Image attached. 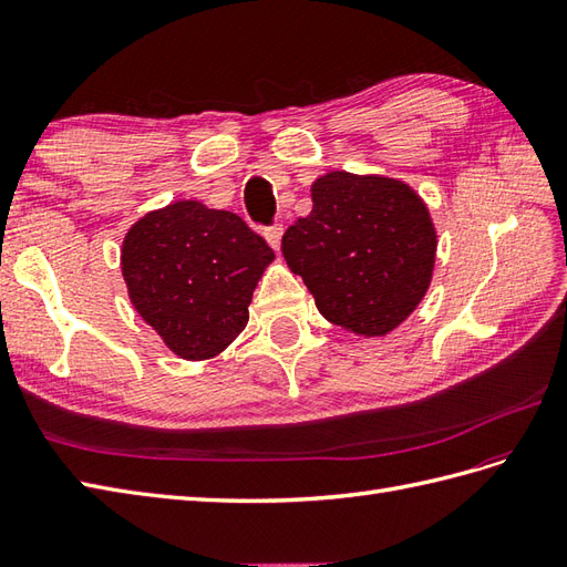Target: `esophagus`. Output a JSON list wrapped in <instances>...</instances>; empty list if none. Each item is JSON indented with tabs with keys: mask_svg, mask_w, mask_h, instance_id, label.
Returning a JSON list of instances; mask_svg holds the SVG:
<instances>
[{
	"mask_svg": "<svg viewBox=\"0 0 567 567\" xmlns=\"http://www.w3.org/2000/svg\"><path fill=\"white\" fill-rule=\"evenodd\" d=\"M282 231H285V227L282 225H272V227H268L266 229V239H268V244L272 246L275 251L280 249V241H282Z\"/></svg>",
	"mask_w": 567,
	"mask_h": 567,
	"instance_id": "1",
	"label": "esophagus"
}]
</instances>
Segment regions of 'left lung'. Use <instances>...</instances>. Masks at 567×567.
<instances>
[{
    "label": "left lung",
    "instance_id": "8db88e82",
    "mask_svg": "<svg viewBox=\"0 0 567 567\" xmlns=\"http://www.w3.org/2000/svg\"><path fill=\"white\" fill-rule=\"evenodd\" d=\"M313 208L285 231L282 256L318 311L361 338H383L429 292L439 235L424 198L383 174L332 169Z\"/></svg>",
    "mask_w": 567,
    "mask_h": 567
}]
</instances>
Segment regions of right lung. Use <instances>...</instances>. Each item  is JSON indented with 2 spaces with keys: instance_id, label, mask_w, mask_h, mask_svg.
I'll list each match as a JSON object with an SVG mask.
<instances>
[{
  "instance_id": "1",
  "label": "right lung",
  "mask_w": 567,
  "mask_h": 567,
  "mask_svg": "<svg viewBox=\"0 0 567 567\" xmlns=\"http://www.w3.org/2000/svg\"><path fill=\"white\" fill-rule=\"evenodd\" d=\"M275 254L239 215L200 200L145 213L122 241L138 316L188 361L220 354L249 323L254 289Z\"/></svg>"
}]
</instances>
